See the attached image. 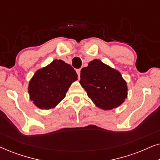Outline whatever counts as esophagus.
<instances>
[{"instance_id":"esophagus-1","label":"esophagus","mask_w":160,"mask_h":160,"mask_svg":"<svg viewBox=\"0 0 160 160\" xmlns=\"http://www.w3.org/2000/svg\"><path fill=\"white\" fill-rule=\"evenodd\" d=\"M76 73H77V74H78V77H79V76H80V73H81V69L80 68L79 69H76Z\"/></svg>"}]
</instances>
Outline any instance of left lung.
Segmentation results:
<instances>
[{
  "mask_svg": "<svg viewBox=\"0 0 160 160\" xmlns=\"http://www.w3.org/2000/svg\"><path fill=\"white\" fill-rule=\"evenodd\" d=\"M80 77V84L88 97L103 110L117 108L127 98L128 87L121 73L99 60L83 68Z\"/></svg>",
  "mask_w": 160,
  "mask_h": 160,
  "instance_id": "1",
  "label": "left lung"
}]
</instances>
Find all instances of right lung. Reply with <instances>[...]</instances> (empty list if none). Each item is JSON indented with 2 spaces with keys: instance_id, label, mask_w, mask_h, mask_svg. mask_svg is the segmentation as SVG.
Listing matches in <instances>:
<instances>
[{
  "instance_id": "obj_1",
  "label": "right lung",
  "mask_w": 160,
  "mask_h": 160,
  "mask_svg": "<svg viewBox=\"0 0 160 160\" xmlns=\"http://www.w3.org/2000/svg\"><path fill=\"white\" fill-rule=\"evenodd\" d=\"M77 77L71 65L54 60L37 71L30 80L28 87L30 100L39 108H54L64 99L68 89Z\"/></svg>"
}]
</instances>
